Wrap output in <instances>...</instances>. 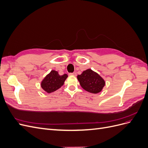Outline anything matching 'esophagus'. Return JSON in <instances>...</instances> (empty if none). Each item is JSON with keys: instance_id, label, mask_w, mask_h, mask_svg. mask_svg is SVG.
Segmentation results:
<instances>
[{"instance_id": "34e87169", "label": "esophagus", "mask_w": 148, "mask_h": 148, "mask_svg": "<svg viewBox=\"0 0 148 148\" xmlns=\"http://www.w3.org/2000/svg\"><path fill=\"white\" fill-rule=\"evenodd\" d=\"M69 75H74V76H76V75H77V73H76V72L70 73H69Z\"/></svg>"}]
</instances>
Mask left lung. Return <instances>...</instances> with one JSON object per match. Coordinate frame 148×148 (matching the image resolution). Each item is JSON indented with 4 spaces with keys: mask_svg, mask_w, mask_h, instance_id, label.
<instances>
[{
    "mask_svg": "<svg viewBox=\"0 0 148 148\" xmlns=\"http://www.w3.org/2000/svg\"><path fill=\"white\" fill-rule=\"evenodd\" d=\"M81 86L88 92L96 94L101 91L105 86L104 80L91 69L84 71L77 76Z\"/></svg>",
    "mask_w": 148,
    "mask_h": 148,
    "instance_id": "1",
    "label": "left lung"
}]
</instances>
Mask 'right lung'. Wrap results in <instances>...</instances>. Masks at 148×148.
<instances>
[{
    "label": "right lung",
    "mask_w": 148,
    "mask_h": 148,
    "mask_svg": "<svg viewBox=\"0 0 148 148\" xmlns=\"http://www.w3.org/2000/svg\"><path fill=\"white\" fill-rule=\"evenodd\" d=\"M68 77L66 74L60 75L57 71L52 70L41 82V87L48 93L54 92L64 84L65 80Z\"/></svg>",
    "instance_id": "obj_1"
}]
</instances>
